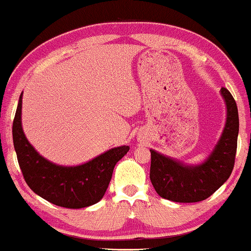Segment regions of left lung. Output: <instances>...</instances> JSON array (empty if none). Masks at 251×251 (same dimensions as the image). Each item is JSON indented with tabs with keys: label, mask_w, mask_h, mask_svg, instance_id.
Listing matches in <instances>:
<instances>
[{
	"label": "left lung",
	"mask_w": 251,
	"mask_h": 251,
	"mask_svg": "<svg viewBox=\"0 0 251 251\" xmlns=\"http://www.w3.org/2000/svg\"><path fill=\"white\" fill-rule=\"evenodd\" d=\"M227 106V120L221 138L213 152L200 165H185L177 160L151 152L150 180L164 199L175 202H198L211 197L229 178L234 169L239 135V111L233 95L221 88Z\"/></svg>",
	"instance_id": "obj_1"
}]
</instances>
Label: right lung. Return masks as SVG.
Listing matches in <instances>:
<instances>
[{
    "mask_svg": "<svg viewBox=\"0 0 251 251\" xmlns=\"http://www.w3.org/2000/svg\"><path fill=\"white\" fill-rule=\"evenodd\" d=\"M22 95L12 123V140L27 186L43 199L65 208H83L99 202L106 193L116 163L129 151L128 145L108 150L78 166L51 163L37 152L24 135Z\"/></svg>",
    "mask_w": 251,
    "mask_h": 251,
    "instance_id": "obj_1",
    "label": "right lung"
}]
</instances>
